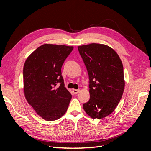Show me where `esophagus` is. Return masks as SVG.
Instances as JSON below:
<instances>
[{
  "mask_svg": "<svg viewBox=\"0 0 151 151\" xmlns=\"http://www.w3.org/2000/svg\"><path fill=\"white\" fill-rule=\"evenodd\" d=\"M79 91H80L79 89H72V92L74 93V94H77V93L79 92Z\"/></svg>",
  "mask_w": 151,
  "mask_h": 151,
  "instance_id": "esophagus-1",
  "label": "esophagus"
}]
</instances>
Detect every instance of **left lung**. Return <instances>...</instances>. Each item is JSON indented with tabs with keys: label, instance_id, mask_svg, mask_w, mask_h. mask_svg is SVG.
<instances>
[{
	"label": "left lung",
	"instance_id": "obj_1",
	"mask_svg": "<svg viewBox=\"0 0 151 151\" xmlns=\"http://www.w3.org/2000/svg\"><path fill=\"white\" fill-rule=\"evenodd\" d=\"M78 50L89 79L90 99L83 108L93 119H101L114 111L123 95L122 62L115 50L106 45H84L79 46Z\"/></svg>",
	"mask_w": 151,
	"mask_h": 151
}]
</instances>
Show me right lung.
Returning <instances> with one entry per match:
<instances>
[{
	"mask_svg": "<svg viewBox=\"0 0 151 151\" xmlns=\"http://www.w3.org/2000/svg\"><path fill=\"white\" fill-rule=\"evenodd\" d=\"M73 47L44 44L27 58L23 68L24 93L44 120H56L68 108L72 95L64 86L61 68ZM61 84L58 88L56 84Z\"/></svg>",
	"mask_w": 151,
	"mask_h": 151,
	"instance_id": "add662e5",
	"label": "right lung"
}]
</instances>
